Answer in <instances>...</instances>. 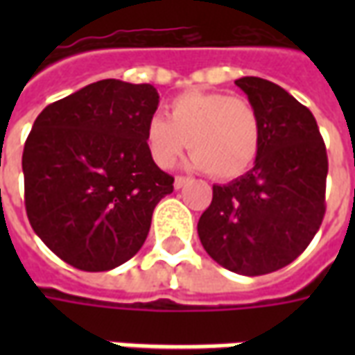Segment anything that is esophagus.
<instances>
[{"mask_svg":"<svg viewBox=\"0 0 355 355\" xmlns=\"http://www.w3.org/2000/svg\"><path fill=\"white\" fill-rule=\"evenodd\" d=\"M190 182V178L188 177H175V188H182L184 184H188Z\"/></svg>","mask_w":355,"mask_h":355,"instance_id":"34e87169","label":"esophagus"}]
</instances>
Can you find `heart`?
Returning <instances> with one entry per match:
<instances>
[{"label":"heart","instance_id":"heart-1","mask_svg":"<svg viewBox=\"0 0 355 355\" xmlns=\"http://www.w3.org/2000/svg\"><path fill=\"white\" fill-rule=\"evenodd\" d=\"M152 116L144 127L148 154L162 169L173 167L190 146L196 169L220 180L241 177L253 167L262 144L261 114L243 96L216 91H186Z\"/></svg>","mask_w":355,"mask_h":355}]
</instances>
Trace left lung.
Instances as JSON below:
<instances>
[{
    "label": "left lung",
    "mask_w": 355,
    "mask_h": 355,
    "mask_svg": "<svg viewBox=\"0 0 355 355\" xmlns=\"http://www.w3.org/2000/svg\"><path fill=\"white\" fill-rule=\"evenodd\" d=\"M236 85L261 114V152L245 175L213 186L198 234L220 266L264 275L291 264L320 230L327 150L312 112L285 89L253 76Z\"/></svg>",
    "instance_id": "8db88e82"
}]
</instances>
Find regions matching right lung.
<instances>
[{"label":"right lung","instance_id":"right-lung-1","mask_svg":"<svg viewBox=\"0 0 355 355\" xmlns=\"http://www.w3.org/2000/svg\"><path fill=\"white\" fill-rule=\"evenodd\" d=\"M157 104L150 83L102 80L35 117L22 152L26 215L70 266L106 272L144 245L155 205L175 182L144 142Z\"/></svg>","mask_w":355,"mask_h":355}]
</instances>
